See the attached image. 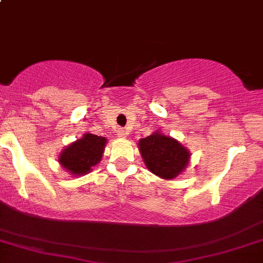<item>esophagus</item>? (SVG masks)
<instances>
[{"instance_id":"34e87169","label":"esophagus","mask_w":263,"mask_h":263,"mask_svg":"<svg viewBox=\"0 0 263 263\" xmlns=\"http://www.w3.org/2000/svg\"><path fill=\"white\" fill-rule=\"evenodd\" d=\"M127 134H128V132H127V129H125V128H121L120 131H118V137H121V138H125L126 136H127Z\"/></svg>"}]
</instances>
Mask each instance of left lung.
<instances>
[{"label":"left lung","mask_w":263,"mask_h":263,"mask_svg":"<svg viewBox=\"0 0 263 263\" xmlns=\"http://www.w3.org/2000/svg\"><path fill=\"white\" fill-rule=\"evenodd\" d=\"M138 149L147 168L163 180H174L186 168L190 154L175 138L156 131L138 141Z\"/></svg>","instance_id":"8db88e82"}]
</instances>
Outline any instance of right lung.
Returning a JSON list of instances; mask_svg holds the SVG:
<instances>
[{
  "mask_svg": "<svg viewBox=\"0 0 263 263\" xmlns=\"http://www.w3.org/2000/svg\"><path fill=\"white\" fill-rule=\"evenodd\" d=\"M107 140L97 135L85 134L82 138L66 146L59 157V162L73 176H82L91 172L102 158Z\"/></svg>",
  "mask_w": 263,
  "mask_h": 263,
  "instance_id": "obj_1",
  "label": "right lung"
}]
</instances>
